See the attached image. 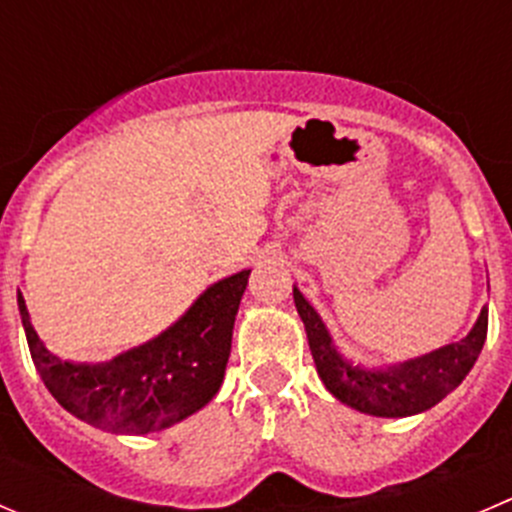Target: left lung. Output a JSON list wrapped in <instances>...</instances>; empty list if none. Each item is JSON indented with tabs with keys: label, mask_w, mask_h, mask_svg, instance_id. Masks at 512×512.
Instances as JSON below:
<instances>
[{
	"label": "left lung",
	"mask_w": 512,
	"mask_h": 512,
	"mask_svg": "<svg viewBox=\"0 0 512 512\" xmlns=\"http://www.w3.org/2000/svg\"><path fill=\"white\" fill-rule=\"evenodd\" d=\"M294 304L304 321L321 382L339 402L374 417H407L435 407L465 379L488 337V309H483L478 324L462 342L392 369H362L339 357L319 314L299 289H294Z\"/></svg>",
	"instance_id": "8db88e82"
}]
</instances>
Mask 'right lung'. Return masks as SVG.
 Returning <instances> with one entry per match:
<instances>
[{
    "instance_id": "obj_1",
    "label": "right lung",
    "mask_w": 512,
    "mask_h": 512,
    "mask_svg": "<svg viewBox=\"0 0 512 512\" xmlns=\"http://www.w3.org/2000/svg\"><path fill=\"white\" fill-rule=\"evenodd\" d=\"M248 274L213 284L168 332L105 364L62 362L47 352L19 294L34 367L52 397L87 425L115 435H148L175 425L206 407L221 387Z\"/></svg>"
}]
</instances>
